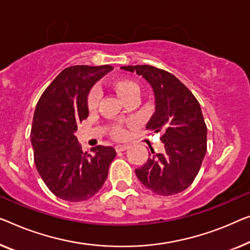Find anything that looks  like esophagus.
Here are the masks:
<instances>
[{"instance_id":"1","label":"esophagus","mask_w":250,"mask_h":250,"mask_svg":"<svg viewBox=\"0 0 250 250\" xmlns=\"http://www.w3.org/2000/svg\"><path fill=\"white\" fill-rule=\"evenodd\" d=\"M129 148V145H126V144H125V145H117V146H115V150H117V152H120V151H125V150H126V149Z\"/></svg>"}]
</instances>
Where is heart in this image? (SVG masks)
I'll return each mask as SVG.
<instances>
[{
	"label": "heart",
	"mask_w": 250,
	"mask_h": 250,
	"mask_svg": "<svg viewBox=\"0 0 250 250\" xmlns=\"http://www.w3.org/2000/svg\"><path fill=\"white\" fill-rule=\"evenodd\" d=\"M112 87L122 101L130 95H138L140 91L137 82L130 80V78H120V80L114 81ZM99 100L100 91L98 88H92L87 95V109L89 111H94L98 107ZM112 133L115 138H122L125 136V130L120 125H114L112 128Z\"/></svg>",
	"instance_id": "b5f03b06"
}]
</instances>
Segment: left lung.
I'll list each match as a JSON object with an SVG mask.
<instances>
[{"mask_svg":"<svg viewBox=\"0 0 250 250\" xmlns=\"http://www.w3.org/2000/svg\"><path fill=\"white\" fill-rule=\"evenodd\" d=\"M137 73L151 85L155 112L148 131H162L164 151L151 153L136 169L139 181L156 194L169 196L183 192L193 183L207 152V125L200 103L173 74L150 65L122 66Z\"/></svg>","mask_w":250,"mask_h":250,"instance_id":"8db88e82","label":"left lung"}]
</instances>
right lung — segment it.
Masks as SVG:
<instances>
[{"instance_id":"add662e5","label":"right lung","mask_w":250,"mask_h":250,"mask_svg":"<svg viewBox=\"0 0 250 250\" xmlns=\"http://www.w3.org/2000/svg\"><path fill=\"white\" fill-rule=\"evenodd\" d=\"M112 66L67 67L51 82L37 103L31 145L37 170L51 193L69 202L88 200L100 191L115 157L112 147L82 150L75 132L88 117L87 95Z\"/></svg>"}]
</instances>
